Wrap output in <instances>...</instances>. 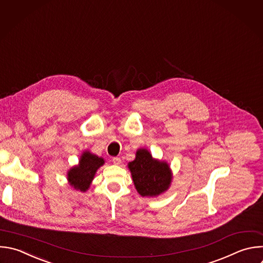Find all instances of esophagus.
<instances>
[{
    "label": "esophagus",
    "instance_id": "esophagus-1",
    "mask_svg": "<svg viewBox=\"0 0 263 263\" xmlns=\"http://www.w3.org/2000/svg\"><path fill=\"white\" fill-rule=\"evenodd\" d=\"M112 162H114V164H116V165H120L121 162H122V160H121V158H119V157H114V158H112Z\"/></svg>",
    "mask_w": 263,
    "mask_h": 263
}]
</instances>
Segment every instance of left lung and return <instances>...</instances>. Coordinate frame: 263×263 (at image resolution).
<instances>
[{"instance_id":"8db88e82","label":"left lung","mask_w":263,"mask_h":263,"mask_svg":"<svg viewBox=\"0 0 263 263\" xmlns=\"http://www.w3.org/2000/svg\"><path fill=\"white\" fill-rule=\"evenodd\" d=\"M128 167L135 189L143 197L159 196L171 184L172 173L168 163L154 159L146 148H139Z\"/></svg>"}]
</instances>
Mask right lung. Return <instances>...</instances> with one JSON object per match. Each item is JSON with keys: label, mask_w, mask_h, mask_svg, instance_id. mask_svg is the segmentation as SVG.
I'll use <instances>...</instances> for the list:
<instances>
[{"label": "right lung", "mask_w": 263, "mask_h": 263, "mask_svg": "<svg viewBox=\"0 0 263 263\" xmlns=\"http://www.w3.org/2000/svg\"><path fill=\"white\" fill-rule=\"evenodd\" d=\"M105 163L104 159L98 157L89 151L82 153L79 163L73 166L67 173V179L71 187L80 192H85L90 188L92 181L99 167Z\"/></svg>", "instance_id": "right-lung-1"}]
</instances>
